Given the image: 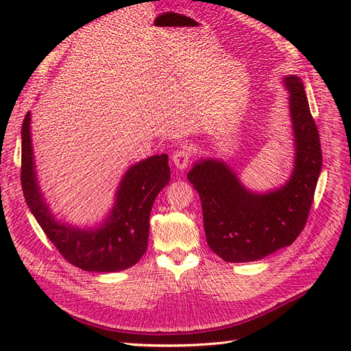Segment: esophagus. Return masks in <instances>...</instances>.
<instances>
[{"label":"esophagus","instance_id":"34e87169","mask_svg":"<svg viewBox=\"0 0 351 351\" xmlns=\"http://www.w3.org/2000/svg\"><path fill=\"white\" fill-rule=\"evenodd\" d=\"M193 158V154L190 149L187 146H182L178 149V151L173 152V156H171V161H173V164L176 166V169H187L189 164Z\"/></svg>","mask_w":351,"mask_h":351}]
</instances>
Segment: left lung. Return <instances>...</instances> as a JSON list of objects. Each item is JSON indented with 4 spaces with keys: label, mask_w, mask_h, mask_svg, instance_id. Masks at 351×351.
I'll return each instance as SVG.
<instances>
[{
    "label": "left lung",
    "mask_w": 351,
    "mask_h": 351,
    "mask_svg": "<svg viewBox=\"0 0 351 351\" xmlns=\"http://www.w3.org/2000/svg\"><path fill=\"white\" fill-rule=\"evenodd\" d=\"M295 140V162L289 181L267 195L245 190L225 162L202 160L189 181L202 202L210 249L226 263L263 259L293 244L306 225L323 166L322 145L306 93L299 77L285 78Z\"/></svg>",
    "instance_id": "left-lung-1"
}]
</instances>
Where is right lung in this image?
Masks as SVG:
<instances>
[{
  "label": "right lung",
  "instance_id": "obj_1",
  "mask_svg": "<svg viewBox=\"0 0 351 351\" xmlns=\"http://www.w3.org/2000/svg\"><path fill=\"white\" fill-rule=\"evenodd\" d=\"M170 181L169 156L154 155L126 171L108 220L98 229H77L52 217L36 180L29 111L22 122L21 184L25 202L49 241L69 264L86 271H121L138 263L147 247L149 215Z\"/></svg>",
  "mask_w": 351,
  "mask_h": 351
}]
</instances>
